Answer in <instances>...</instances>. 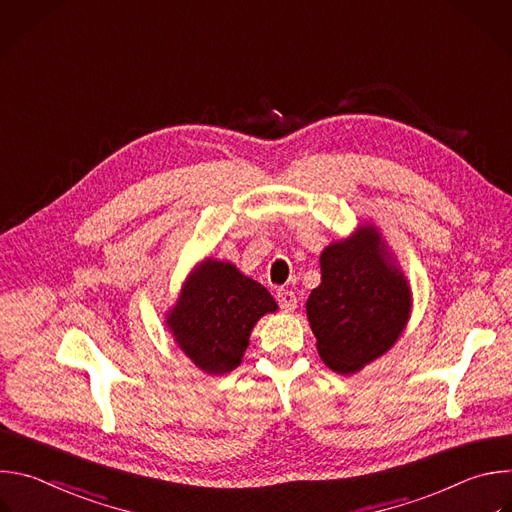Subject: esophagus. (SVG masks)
I'll list each match as a JSON object with an SVG mask.
<instances>
[{"label": "esophagus", "mask_w": 512, "mask_h": 512, "mask_svg": "<svg viewBox=\"0 0 512 512\" xmlns=\"http://www.w3.org/2000/svg\"><path fill=\"white\" fill-rule=\"evenodd\" d=\"M277 302H279L283 312H294L296 306H298L296 294H294V291H289V289H277Z\"/></svg>", "instance_id": "esophagus-1"}]
</instances>
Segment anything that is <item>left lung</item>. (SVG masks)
<instances>
[{"label":"left lung","instance_id":"1","mask_svg":"<svg viewBox=\"0 0 512 512\" xmlns=\"http://www.w3.org/2000/svg\"><path fill=\"white\" fill-rule=\"evenodd\" d=\"M320 265L322 283L308 298V320L322 360L332 371L352 375L385 354L403 332L409 287L373 227L326 247Z\"/></svg>","mask_w":512,"mask_h":512}]
</instances>
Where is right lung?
Listing matches in <instances>:
<instances>
[{
  "label": "right lung",
  "mask_w": 512,
  "mask_h": 512,
  "mask_svg": "<svg viewBox=\"0 0 512 512\" xmlns=\"http://www.w3.org/2000/svg\"><path fill=\"white\" fill-rule=\"evenodd\" d=\"M275 310L261 283L231 263L206 259L188 277L168 326L196 367L223 375L241 364L255 322Z\"/></svg>",
  "instance_id": "right-lung-1"
}]
</instances>
